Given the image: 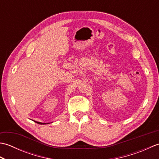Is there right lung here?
Returning a JSON list of instances; mask_svg holds the SVG:
<instances>
[{
  "label": "right lung",
  "instance_id": "1",
  "mask_svg": "<svg viewBox=\"0 0 159 159\" xmlns=\"http://www.w3.org/2000/svg\"><path fill=\"white\" fill-rule=\"evenodd\" d=\"M35 122H36V123H38V124H49V123H42V122H39V121H34Z\"/></svg>",
  "mask_w": 159,
  "mask_h": 159
}]
</instances>
